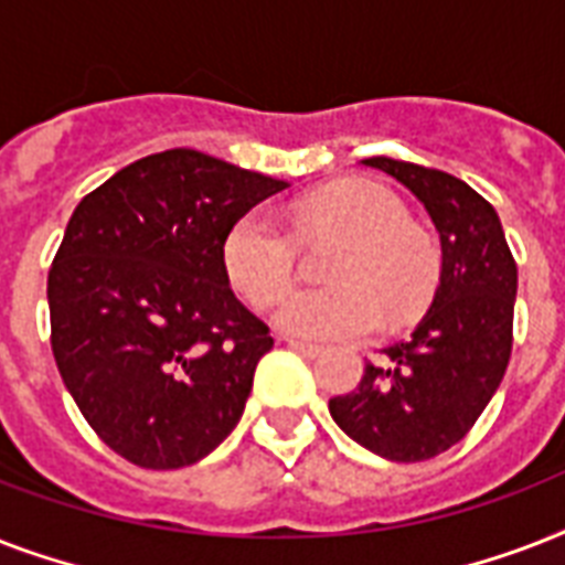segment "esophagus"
<instances>
[{
  "instance_id": "34e87169",
  "label": "esophagus",
  "mask_w": 565,
  "mask_h": 565,
  "mask_svg": "<svg viewBox=\"0 0 565 565\" xmlns=\"http://www.w3.org/2000/svg\"><path fill=\"white\" fill-rule=\"evenodd\" d=\"M287 345H290L292 352L305 354V358H319V354H322V345L305 343V340H287Z\"/></svg>"
}]
</instances>
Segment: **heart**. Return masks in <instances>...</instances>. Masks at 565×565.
Returning <instances> with one entry per match:
<instances>
[{"instance_id": "heart-1", "label": "heart", "mask_w": 565, "mask_h": 565, "mask_svg": "<svg viewBox=\"0 0 565 565\" xmlns=\"http://www.w3.org/2000/svg\"><path fill=\"white\" fill-rule=\"evenodd\" d=\"M301 231L334 228L345 246L328 266V287L287 292L275 326L299 340H354L386 322L425 310L439 278V248L428 231L407 220V207L381 181L349 179L301 199ZM296 237L266 207H252L222 237V269L255 308L287 290L296 273Z\"/></svg>"}]
</instances>
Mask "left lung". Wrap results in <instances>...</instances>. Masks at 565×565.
<instances>
[{
    "instance_id": "8db88e82",
    "label": "left lung",
    "mask_w": 565,
    "mask_h": 565,
    "mask_svg": "<svg viewBox=\"0 0 565 565\" xmlns=\"http://www.w3.org/2000/svg\"><path fill=\"white\" fill-rule=\"evenodd\" d=\"M428 211L443 266L430 308L407 340L366 363L354 393L328 411L372 455L416 463L460 443L499 390L513 349L516 260L483 195L448 172L393 158H366Z\"/></svg>"
}]
</instances>
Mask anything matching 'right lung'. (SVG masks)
<instances>
[{"mask_svg":"<svg viewBox=\"0 0 565 565\" xmlns=\"http://www.w3.org/2000/svg\"><path fill=\"white\" fill-rule=\"evenodd\" d=\"M290 188L195 149L87 193L49 269L52 354L90 428L143 469L202 460L237 428L269 328L234 296L222 237Z\"/></svg>","mask_w":565,"mask_h":565,"instance_id":"1","label":"right lung"}]
</instances>
